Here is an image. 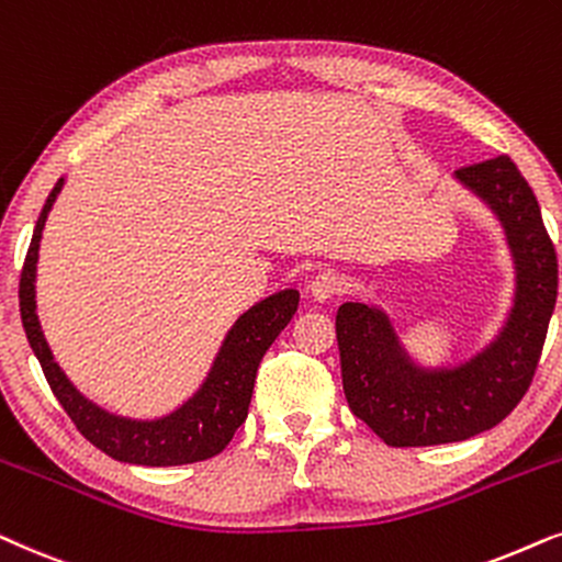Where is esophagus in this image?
I'll list each match as a JSON object with an SVG mask.
<instances>
[{
    "instance_id": "34e87169",
    "label": "esophagus",
    "mask_w": 562,
    "mask_h": 562,
    "mask_svg": "<svg viewBox=\"0 0 562 562\" xmlns=\"http://www.w3.org/2000/svg\"><path fill=\"white\" fill-rule=\"evenodd\" d=\"M344 288H347V280L339 272H334V269H321L308 282V293L313 301H328V297L339 295Z\"/></svg>"
}]
</instances>
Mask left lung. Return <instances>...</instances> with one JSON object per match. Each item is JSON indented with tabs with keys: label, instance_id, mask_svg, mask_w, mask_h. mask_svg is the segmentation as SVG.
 Masks as SVG:
<instances>
[{
	"label": "left lung",
	"instance_id": "obj_1",
	"mask_svg": "<svg viewBox=\"0 0 562 562\" xmlns=\"http://www.w3.org/2000/svg\"><path fill=\"white\" fill-rule=\"evenodd\" d=\"M498 221L514 269V293L496 334L458 362L424 364L380 305L336 311L341 383L351 414L391 447L465 442L525 398L558 297V257L532 187L508 156L454 171Z\"/></svg>",
	"mask_w": 562,
	"mask_h": 562
}]
</instances>
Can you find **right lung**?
I'll use <instances>...</instances> for the list:
<instances>
[{"instance_id": "add662e5", "label": "right lung", "mask_w": 562, "mask_h": 562, "mask_svg": "<svg viewBox=\"0 0 562 562\" xmlns=\"http://www.w3.org/2000/svg\"><path fill=\"white\" fill-rule=\"evenodd\" d=\"M64 184L66 177L58 179L46 205H43L20 277L22 326H25L30 349L35 351L37 362H41L50 391L66 414L71 416V422L77 424V429L85 434V439H89L97 450L110 454L112 460L131 462V465L169 468L213 458V454L226 450L238 426L246 422L261 357L267 355V349L272 347L282 328L290 324V318L295 316L301 293L295 288L277 290V293L254 303L251 308H246L223 336L211 370L205 372L198 391L179 403L177 408H171L169 414L151 418L112 414L100 403L89 401L71 383L61 364L56 362L46 334H43L41 318H37L35 280L41 238L50 207H54Z\"/></svg>"}]
</instances>
